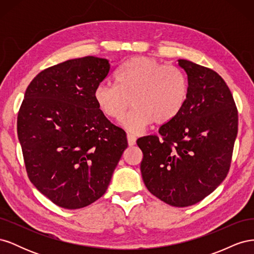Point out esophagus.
Here are the masks:
<instances>
[{"label": "esophagus", "mask_w": 254, "mask_h": 254, "mask_svg": "<svg viewBox=\"0 0 254 254\" xmlns=\"http://www.w3.org/2000/svg\"><path fill=\"white\" fill-rule=\"evenodd\" d=\"M127 141H128V145H129V146H133V145H135L136 137H135V135L132 134V133H128V134H127Z\"/></svg>", "instance_id": "1"}]
</instances>
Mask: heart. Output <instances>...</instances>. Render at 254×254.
I'll use <instances>...</instances> for the list:
<instances>
[{
  "label": "heart",
  "instance_id": "obj_1",
  "mask_svg": "<svg viewBox=\"0 0 254 254\" xmlns=\"http://www.w3.org/2000/svg\"><path fill=\"white\" fill-rule=\"evenodd\" d=\"M115 84L102 83L94 91V101L107 118L120 121L131 102V110L122 121L124 128L139 132L152 124L174 120L189 97V81L182 70L164 65L148 57L127 60L115 73Z\"/></svg>",
  "mask_w": 254,
  "mask_h": 254
}]
</instances>
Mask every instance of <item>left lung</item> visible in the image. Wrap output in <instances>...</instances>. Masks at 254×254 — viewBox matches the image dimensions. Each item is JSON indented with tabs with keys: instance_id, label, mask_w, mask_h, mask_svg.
I'll use <instances>...</instances> for the list:
<instances>
[{
	"instance_id": "obj_1",
	"label": "left lung",
	"mask_w": 254,
	"mask_h": 254,
	"mask_svg": "<svg viewBox=\"0 0 254 254\" xmlns=\"http://www.w3.org/2000/svg\"><path fill=\"white\" fill-rule=\"evenodd\" d=\"M189 81L181 112L157 135L140 137L146 188L173 206L193 205L225 180L237 135L238 115L231 91L211 68L179 59Z\"/></svg>"
}]
</instances>
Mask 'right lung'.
Segmentation results:
<instances>
[{
	"mask_svg": "<svg viewBox=\"0 0 254 254\" xmlns=\"http://www.w3.org/2000/svg\"><path fill=\"white\" fill-rule=\"evenodd\" d=\"M110 71L109 60L94 56L53 65L29 83L20 107L18 137L28 178L64 209L101 198L128 146L124 130L94 101Z\"/></svg>",
	"mask_w": 254,
	"mask_h": 254,
	"instance_id": "right-lung-1",
	"label": "right lung"
}]
</instances>
